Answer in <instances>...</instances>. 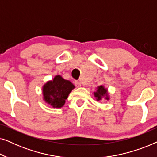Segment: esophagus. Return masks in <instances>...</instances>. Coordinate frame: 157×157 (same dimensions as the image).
<instances>
[{"mask_svg":"<svg viewBox=\"0 0 157 157\" xmlns=\"http://www.w3.org/2000/svg\"><path fill=\"white\" fill-rule=\"evenodd\" d=\"M75 86H76V87H80L81 86V83L79 82L78 81H75Z\"/></svg>","mask_w":157,"mask_h":157,"instance_id":"1","label":"esophagus"}]
</instances>
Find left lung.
<instances>
[{
    "instance_id": "left-lung-1",
    "label": "left lung",
    "mask_w": 157,
    "mask_h": 157,
    "mask_svg": "<svg viewBox=\"0 0 157 157\" xmlns=\"http://www.w3.org/2000/svg\"><path fill=\"white\" fill-rule=\"evenodd\" d=\"M105 95H107V90L105 89L103 86H100L99 87H98L97 91L94 93V96L97 98L98 101L101 100V98L102 96H105ZM106 99H108V97L106 96Z\"/></svg>"
}]
</instances>
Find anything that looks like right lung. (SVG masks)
<instances>
[{
    "label": "right lung",
    "mask_w": 157,
    "mask_h": 157,
    "mask_svg": "<svg viewBox=\"0 0 157 157\" xmlns=\"http://www.w3.org/2000/svg\"><path fill=\"white\" fill-rule=\"evenodd\" d=\"M73 89L74 86L71 82L58 75L43 88L44 99L54 108H60L65 104V100Z\"/></svg>",
    "instance_id": "right-lung-1"
}]
</instances>
